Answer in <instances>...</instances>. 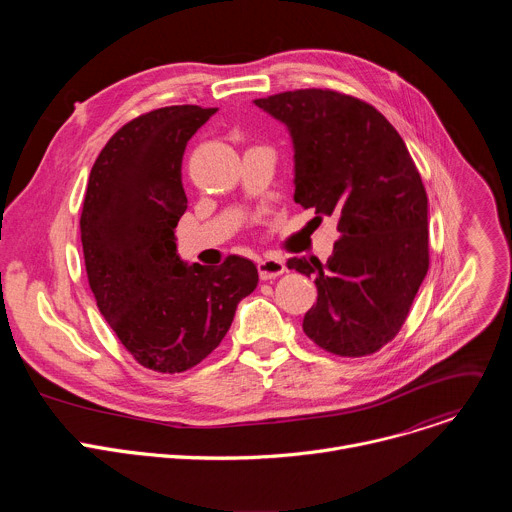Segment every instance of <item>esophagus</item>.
Listing matches in <instances>:
<instances>
[{"label":"esophagus","mask_w":512,"mask_h":512,"mask_svg":"<svg viewBox=\"0 0 512 512\" xmlns=\"http://www.w3.org/2000/svg\"><path fill=\"white\" fill-rule=\"evenodd\" d=\"M257 269H259L261 279H273V277L285 273V263L279 257H263V259H259Z\"/></svg>","instance_id":"obj_1"}]
</instances>
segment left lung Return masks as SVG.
Segmentation results:
<instances>
[{"instance_id":"obj_1","label":"left lung","mask_w":512,"mask_h":512,"mask_svg":"<svg viewBox=\"0 0 512 512\" xmlns=\"http://www.w3.org/2000/svg\"><path fill=\"white\" fill-rule=\"evenodd\" d=\"M294 139V200L336 216L332 257L287 261L314 277L304 332L326 352L367 356L405 324L429 269L427 194L397 129L373 105L332 89L255 99Z\"/></svg>"}]
</instances>
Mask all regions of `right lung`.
Here are the masks:
<instances>
[{
	"mask_svg": "<svg viewBox=\"0 0 512 512\" xmlns=\"http://www.w3.org/2000/svg\"><path fill=\"white\" fill-rule=\"evenodd\" d=\"M216 107L172 105L125 123L93 164L81 214L85 267L97 308L127 352L156 373H184L233 324L259 283L253 261L186 265L174 229L186 212L182 156Z\"/></svg>",
	"mask_w": 512,
	"mask_h": 512,
	"instance_id": "add662e5",
	"label": "right lung"
}]
</instances>
